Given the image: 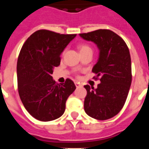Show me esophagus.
Instances as JSON below:
<instances>
[{"label":"esophagus","mask_w":149,"mask_h":149,"mask_svg":"<svg viewBox=\"0 0 149 149\" xmlns=\"http://www.w3.org/2000/svg\"><path fill=\"white\" fill-rule=\"evenodd\" d=\"M74 84H75L76 87H80V86H82V85H81V84H80L79 82H77V81H75V82H74Z\"/></svg>","instance_id":"obj_1"}]
</instances>
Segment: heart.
<instances>
[{
  "label": "heart",
  "mask_w": 149,
  "mask_h": 149,
  "mask_svg": "<svg viewBox=\"0 0 149 149\" xmlns=\"http://www.w3.org/2000/svg\"><path fill=\"white\" fill-rule=\"evenodd\" d=\"M78 48H79V50H80V52H81V54L86 53V52H89V51L93 52V49H92V48H91L90 46L87 44H84V43L79 45ZM63 54H64V52L63 53Z\"/></svg>",
  "instance_id": "heart-1"
}]
</instances>
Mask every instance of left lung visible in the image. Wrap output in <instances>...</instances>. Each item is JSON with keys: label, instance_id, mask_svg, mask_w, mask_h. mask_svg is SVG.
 <instances>
[{"label": "left lung", "instance_id": "obj_1", "mask_svg": "<svg viewBox=\"0 0 149 149\" xmlns=\"http://www.w3.org/2000/svg\"><path fill=\"white\" fill-rule=\"evenodd\" d=\"M83 39L95 43L100 50L99 58L93 68L101 84L97 89L84 86L87 94L84 110L87 115L98 120L115 116L123 107L132 81L131 60L125 42L116 33L100 29L80 33Z\"/></svg>", "mask_w": 149, "mask_h": 149}]
</instances>
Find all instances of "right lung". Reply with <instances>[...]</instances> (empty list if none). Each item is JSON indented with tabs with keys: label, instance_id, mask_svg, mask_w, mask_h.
<instances>
[{
	"label": "right lung",
	"instance_id": "right-lung-1",
	"mask_svg": "<svg viewBox=\"0 0 149 149\" xmlns=\"http://www.w3.org/2000/svg\"><path fill=\"white\" fill-rule=\"evenodd\" d=\"M76 35L39 30L21 49L17 62L18 94L27 112L38 120L49 122L61 116L67 98L75 90L71 79L57 84L51 74L60 65L61 53Z\"/></svg>",
	"mask_w": 149,
	"mask_h": 149
}]
</instances>
